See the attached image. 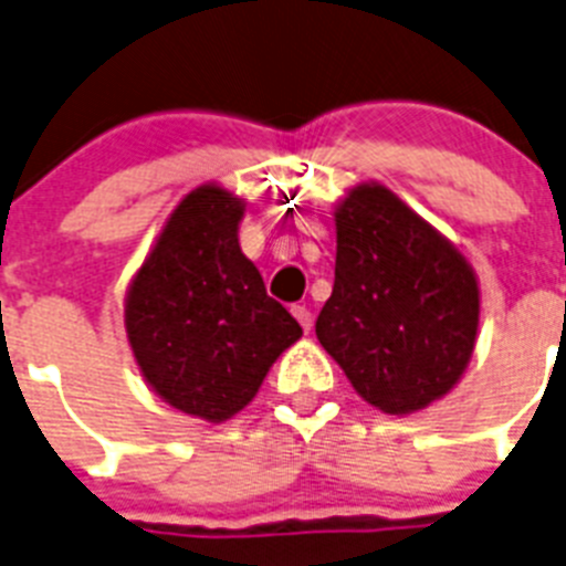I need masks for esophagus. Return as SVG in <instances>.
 <instances>
[{"label":"esophagus","mask_w":566,"mask_h":566,"mask_svg":"<svg viewBox=\"0 0 566 566\" xmlns=\"http://www.w3.org/2000/svg\"><path fill=\"white\" fill-rule=\"evenodd\" d=\"M293 316L298 318V324H302L304 333H311V327H313L311 307H304V304H293Z\"/></svg>","instance_id":"obj_1"}]
</instances>
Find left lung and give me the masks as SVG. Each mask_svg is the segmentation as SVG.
Returning <instances> with one entry per match:
<instances>
[{
  "label": "left lung",
  "mask_w": 566,
  "mask_h": 566,
  "mask_svg": "<svg viewBox=\"0 0 566 566\" xmlns=\"http://www.w3.org/2000/svg\"><path fill=\"white\" fill-rule=\"evenodd\" d=\"M479 331V284L464 255L381 185L336 210V282L316 336L378 410L441 399L464 373Z\"/></svg>",
  "instance_id": "1"
}]
</instances>
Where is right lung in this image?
I'll return each instance as SVG.
<instances>
[{"label":"right lung","mask_w":566,"mask_h":566,"mask_svg":"<svg viewBox=\"0 0 566 566\" xmlns=\"http://www.w3.org/2000/svg\"><path fill=\"white\" fill-rule=\"evenodd\" d=\"M242 201L201 185L170 213L127 290L125 327L147 385L176 410L224 421L302 336L239 248Z\"/></svg>","instance_id":"add662e5"}]
</instances>
